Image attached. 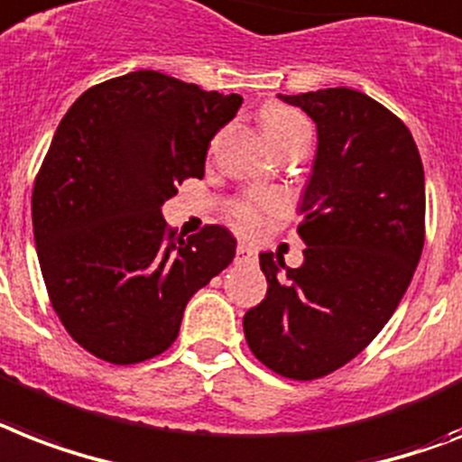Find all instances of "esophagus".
Returning <instances> with one entry per match:
<instances>
[{
    "instance_id": "34e87169",
    "label": "esophagus",
    "mask_w": 462,
    "mask_h": 462,
    "mask_svg": "<svg viewBox=\"0 0 462 462\" xmlns=\"http://www.w3.org/2000/svg\"><path fill=\"white\" fill-rule=\"evenodd\" d=\"M256 261V249L249 244H239L237 246V263H254Z\"/></svg>"
}]
</instances>
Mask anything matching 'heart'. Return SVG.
<instances>
[{
    "label": "heart",
    "mask_w": 462,
    "mask_h": 462,
    "mask_svg": "<svg viewBox=\"0 0 462 462\" xmlns=\"http://www.w3.org/2000/svg\"><path fill=\"white\" fill-rule=\"evenodd\" d=\"M261 125H263L268 140L280 149L287 142L296 137H310V125L299 111L287 106H268L261 114ZM284 201L275 194H251L246 199H239L230 206V220L235 227L242 232H258L263 227L268 216L282 213Z\"/></svg>",
    "instance_id": "b5f03b06"
}]
</instances>
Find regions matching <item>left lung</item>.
<instances>
[{
    "label": "left lung",
    "instance_id": "8db88e82",
    "mask_svg": "<svg viewBox=\"0 0 462 462\" xmlns=\"http://www.w3.org/2000/svg\"><path fill=\"white\" fill-rule=\"evenodd\" d=\"M313 118L318 149L303 189L299 268L261 254L268 294L244 316L251 354L290 380L346 365L406 294L425 244V171L413 134L363 92L277 95Z\"/></svg>",
    "mask_w": 462,
    "mask_h": 462
}]
</instances>
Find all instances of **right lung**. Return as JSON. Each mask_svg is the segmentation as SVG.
Masks as SVG:
<instances>
[{"label":"right lung","mask_w":462,"mask_h":462,"mask_svg":"<svg viewBox=\"0 0 462 462\" xmlns=\"http://www.w3.org/2000/svg\"><path fill=\"white\" fill-rule=\"evenodd\" d=\"M239 95L134 70L82 92L56 127L32 189V232L56 316L85 351L130 365L178 339L187 301L235 258L223 225L168 230L161 206L204 178Z\"/></svg>","instance_id":"1"}]
</instances>
